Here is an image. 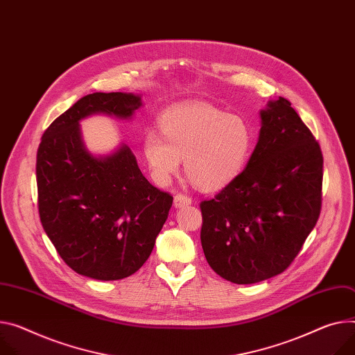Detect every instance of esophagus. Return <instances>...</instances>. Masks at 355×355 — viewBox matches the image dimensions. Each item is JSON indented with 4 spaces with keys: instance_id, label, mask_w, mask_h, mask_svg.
<instances>
[{
    "instance_id": "34e87169",
    "label": "esophagus",
    "mask_w": 355,
    "mask_h": 355,
    "mask_svg": "<svg viewBox=\"0 0 355 355\" xmlns=\"http://www.w3.org/2000/svg\"><path fill=\"white\" fill-rule=\"evenodd\" d=\"M190 203H192V199H190L187 195H183V193H176L175 199H173V205L176 207H183V206H189Z\"/></svg>"
}]
</instances>
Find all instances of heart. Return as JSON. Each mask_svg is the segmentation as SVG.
<instances>
[{"label": "heart", "mask_w": 355, "mask_h": 355, "mask_svg": "<svg viewBox=\"0 0 355 355\" xmlns=\"http://www.w3.org/2000/svg\"><path fill=\"white\" fill-rule=\"evenodd\" d=\"M157 129L145 132L142 150L160 184L171 182L183 159L190 182L203 192H217L240 176L253 149V132L246 119L210 103L163 109Z\"/></svg>", "instance_id": "heart-1"}]
</instances>
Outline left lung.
<instances>
[{"mask_svg": "<svg viewBox=\"0 0 355 355\" xmlns=\"http://www.w3.org/2000/svg\"><path fill=\"white\" fill-rule=\"evenodd\" d=\"M260 116L246 169L200 203L205 257L236 284L259 283L288 268L321 211L322 153L311 130L282 96Z\"/></svg>", "mask_w": 355, "mask_h": 355, "instance_id": "1", "label": "left lung"}]
</instances>
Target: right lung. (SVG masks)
I'll list each match as a JSON object with an SVG mask.
<instances>
[{"label":"right lung","mask_w":355,"mask_h":355,"mask_svg":"<svg viewBox=\"0 0 355 355\" xmlns=\"http://www.w3.org/2000/svg\"><path fill=\"white\" fill-rule=\"evenodd\" d=\"M141 98L95 92L80 98L44 132L37 152L38 211L61 259L80 276L121 280L150 256L173 198L142 175L123 145L107 157L92 156L79 121L91 114L129 118Z\"/></svg>","instance_id":"obj_1"}]
</instances>
